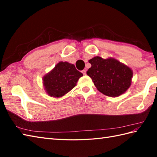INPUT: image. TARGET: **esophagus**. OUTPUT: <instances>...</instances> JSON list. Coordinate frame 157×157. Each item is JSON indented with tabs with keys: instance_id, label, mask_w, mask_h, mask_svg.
Returning <instances> with one entry per match:
<instances>
[{
	"instance_id": "1",
	"label": "esophagus",
	"mask_w": 157,
	"mask_h": 157,
	"mask_svg": "<svg viewBox=\"0 0 157 157\" xmlns=\"http://www.w3.org/2000/svg\"><path fill=\"white\" fill-rule=\"evenodd\" d=\"M82 73H83V74H84V75H86V70H85V69L82 70Z\"/></svg>"
}]
</instances>
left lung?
<instances>
[{
  "label": "left lung",
  "mask_w": 157,
  "mask_h": 157,
  "mask_svg": "<svg viewBox=\"0 0 157 157\" xmlns=\"http://www.w3.org/2000/svg\"><path fill=\"white\" fill-rule=\"evenodd\" d=\"M88 61L92 66L86 73L103 94L117 97L124 94L131 86L133 71L118 60L96 56Z\"/></svg>",
  "instance_id": "1"
}]
</instances>
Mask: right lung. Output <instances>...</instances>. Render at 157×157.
I'll return each instance as SVG.
<instances>
[{
	"label": "right lung",
	"instance_id": "right-lung-1",
	"mask_svg": "<svg viewBox=\"0 0 157 157\" xmlns=\"http://www.w3.org/2000/svg\"><path fill=\"white\" fill-rule=\"evenodd\" d=\"M82 76L83 74L74 65L60 61L43 77V86L50 96L59 98L71 90Z\"/></svg>",
	"mask_w": 157,
	"mask_h": 157
}]
</instances>
